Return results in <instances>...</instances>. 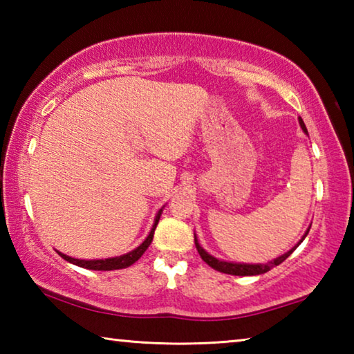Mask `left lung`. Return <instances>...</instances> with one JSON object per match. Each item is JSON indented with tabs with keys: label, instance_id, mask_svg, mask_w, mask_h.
I'll list each match as a JSON object with an SVG mask.
<instances>
[{
	"label": "left lung",
	"instance_id": "left-lung-1",
	"mask_svg": "<svg viewBox=\"0 0 354 354\" xmlns=\"http://www.w3.org/2000/svg\"><path fill=\"white\" fill-rule=\"evenodd\" d=\"M298 122H299V127H301L304 133H308V129H306V127H304V122L301 120V117L298 118ZM309 230H310V227H309ZM309 230L306 231V234L303 236V239L308 236ZM303 239L299 242H303ZM299 242H298V245H299ZM298 245H295V247H293L290 251H287L286 254L279 256V257H277V259H273V261L267 262V263H232V262L218 261L217 257L207 254L206 251L200 247V243H198V241H196V236H195V247H196V250H198L201 259L205 261L209 267H212L214 270L221 272V273H227V274H236V277H253V274L267 273L268 270H272L273 267H277V266H279L281 262H284L287 257H289L293 253V251H295Z\"/></svg>",
	"mask_w": 354,
	"mask_h": 354
}]
</instances>
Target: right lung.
<instances>
[{
    "label": "right lung",
    "instance_id": "1",
    "mask_svg": "<svg viewBox=\"0 0 354 354\" xmlns=\"http://www.w3.org/2000/svg\"><path fill=\"white\" fill-rule=\"evenodd\" d=\"M160 214H162V209H160V211L158 212V215H156L154 225L151 227V231H149L148 237L136 250L129 251L128 254H123V256H118V257H109V259H97V261L75 259V257H70V256L62 254V253H59V256H61L62 259H65V261L75 263V266H77V267L88 268V270H104L106 272V270H118V268H127L129 266H133L136 261H139L142 254L145 253L147 248L149 247V243H151V241H153L156 226H158V223H159Z\"/></svg>",
    "mask_w": 354,
    "mask_h": 354
}]
</instances>
